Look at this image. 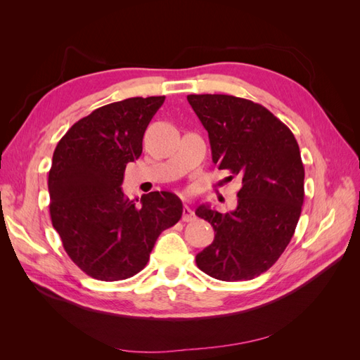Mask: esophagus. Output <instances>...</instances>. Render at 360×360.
<instances>
[{"label": "esophagus", "mask_w": 360, "mask_h": 360, "mask_svg": "<svg viewBox=\"0 0 360 360\" xmlns=\"http://www.w3.org/2000/svg\"><path fill=\"white\" fill-rule=\"evenodd\" d=\"M181 219H183L184 222H191V221L195 219V213H193V210L191 209V207H188V205L183 207V216H181Z\"/></svg>", "instance_id": "obj_1"}]
</instances>
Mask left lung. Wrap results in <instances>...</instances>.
<instances>
[{
  "label": "left lung",
  "mask_w": 360,
  "mask_h": 360,
  "mask_svg": "<svg viewBox=\"0 0 360 360\" xmlns=\"http://www.w3.org/2000/svg\"><path fill=\"white\" fill-rule=\"evenodd\" d=\"M188 102L209 132L213 163L242 177L234 210L221 213L209 204L195 210L214 230L197 266L219 281L254 279L276 263L299 222L304 197L299 144L281 120L252 101L189 94Z\"/></svg>",
  "instance_id": "obj_1"
}]
</instances>
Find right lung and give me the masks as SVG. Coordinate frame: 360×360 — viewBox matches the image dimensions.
<instances>
[{
    "label": "right lung",
    "mask_w": 360,
    "mask_h": 360,
    "mask_svg": "<svg viewBox=\"0 0 360 360\" xmlns=\"http://www.w3.org/2000/svg\"><path fill=\"white\" fill-rule=\"evenodd\" d=\"M163 102L165 96L130 97L97 108L53 151L48 179L52 225L70 259L94 279L136 275L160 233L181 217L177 195L150 192L136 205L122 191L126 165L143 153L144 132Z\"/></svg>",
    "instance_id": "obj_1"
}]
</instances>
